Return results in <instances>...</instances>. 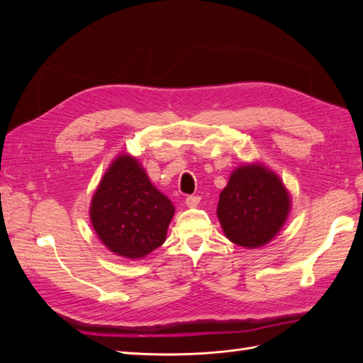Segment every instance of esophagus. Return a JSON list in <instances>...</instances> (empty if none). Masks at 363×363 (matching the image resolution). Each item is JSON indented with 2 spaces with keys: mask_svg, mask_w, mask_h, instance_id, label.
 <instances>
[{
  "mask_svg": "<svg viewBox=\"0 0 363 363\" xmlns=\"http://www.w3.org/2000/svg\"><path fill=\"white\" fill-rule=\"evenodd\" d=\"M200 196L199 195H189V196H186V206L188 207H196L200 204Z\"/></svg>",
  "mask_w": 363,
  "mask_h": 363,
  "instance_id": "34e87169",
  "label": "esophagus"
}]
</instances>
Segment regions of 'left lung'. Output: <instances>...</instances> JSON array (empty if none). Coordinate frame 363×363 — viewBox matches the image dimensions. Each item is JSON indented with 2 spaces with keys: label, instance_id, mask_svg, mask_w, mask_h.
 Listing matches in <instances>:
<instances>
[{
  "label": "left lung",
  "instance_id": "left-lung-1",
  "mask_svg": "<svg viewBox=\"0 0 363 363\" xmlns=\"http://www.w3.org/2000/svg\"><path fill=\"white\" fill-rule=\"evenodd\" d=\"M289 207L288 191L276 174L260 164H245L230 175L216 213L232 242L257 248L279 233Z\"/></svg>",
  "mask_w": 363,
  "mask_h": 363
}]
</instances>
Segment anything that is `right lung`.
Listing matches in <instances>:
<instances>
[{
  "mask_svg": "<svg viewBox=\"0 0 363 363\" xmlns=\"http://www.w3.org/2000/svg\"><path fill=\"white\" fill-rule=\"evenodd\" d=\"M174 206L131 156H119L98 186L91 221L101 242L119 256L140 259L164 242Z\"/></svg>",
  "mask_w": 363,
  "mask_h": 363,
  "instance_id": "right-lung-1",
  "label": "right lung"
}]
</instances>
